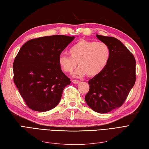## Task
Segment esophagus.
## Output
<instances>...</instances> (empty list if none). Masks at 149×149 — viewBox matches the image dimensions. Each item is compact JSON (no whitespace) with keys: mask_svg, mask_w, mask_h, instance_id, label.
I'll use <instances>...</instances> for the list:
<instances>
[{"mask_svg":"<svg viewBox=\"0 0 149 149\" xmlns=\"http://www.w3.org/2000/svg\"><path fill=\"white\" fill-rule=\"evenodd\" d=\"M72 83H74V84H78V83H79V81L76 80V79H72Z\"/></svg>","mask_w":149,"mask_h":149,"instance_id":"obj_1","label":"esophagus"}]
</instances>
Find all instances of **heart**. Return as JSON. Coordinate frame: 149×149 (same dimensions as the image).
Segmentation results:
<instances>
[{
  "label": "heart",
  "instance_id": "b5f03b06",
  "mask_svg": "<svg viewBox=\"0 0 149 149\" xmlns=\"http://www.w3.org/2000/svg\"><path fill=\"white\" fill-rule=\"evenodd\" d=\"M69 53L70 56L60 54L58 63L61 69L68 73H71L78 64L73 73L75 78L83 77L87 73L90 77L99 74L107 66L111 57L110 49L106 43L85 40L72 45Z\"/></svg>",
  "mask_w": 149,
  "mask_h": 149
}]
</instances>
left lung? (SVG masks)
<instances>
[{"mask_svg":"<svg viewBox=\"0 0 149 149\" xmlns=\"http://www.w3.org/2000/svg\"><path fill=\"white\" fill-rule=\"evenodd\" d=\"M109 46V61L99 74L90 79L86 103L99 113H107L122 106L136 80V61L132 53L114 37L97 35Z\"/></svg>","mask_w":149,"mask_h":149,"instance_id":"1","label":"left lung"}]
</instances>
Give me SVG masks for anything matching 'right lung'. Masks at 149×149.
<instances>
[{
	"label": "right lung",
	"instance_id": "right-lung-1",
	"mask_svg": "<svg viewBox=\"0 0 149 149\" xmlns=\"http://www.w3.org/2000/svg\"><path fill=\"white\" fill-rule=\"evenodd\" d=\"M74 37L53 35L31 39L21 47L14 61V82L31 109L45 112L59 103L70 84L58 57Z\"/></svg>",
	"mask_w": 149,
	"mask_h": 149
}]
</instances>
